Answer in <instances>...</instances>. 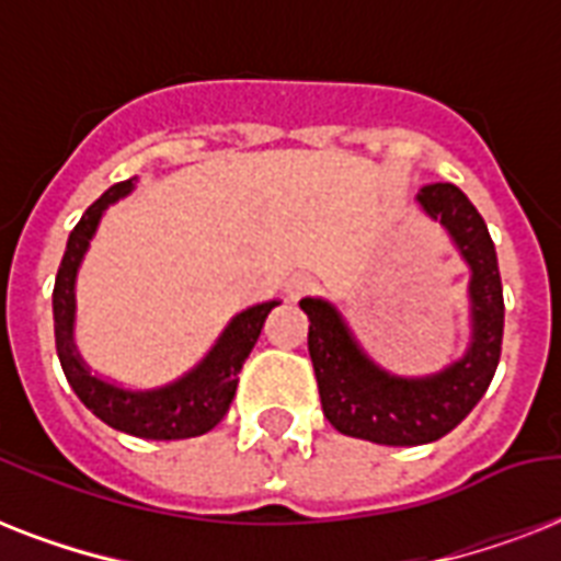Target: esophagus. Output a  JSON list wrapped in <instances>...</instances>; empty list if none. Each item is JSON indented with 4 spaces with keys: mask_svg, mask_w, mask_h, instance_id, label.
I'll return each mask as SVG.
<instances>
[{
    "mask_svg": "<svg viewBox=\"0 0 561 561\" xmlns=\"http://www.w3.org/2000/svg\"><path fill=\"white\" fill-rule=\"evenodd\" d=\"M317 290V279L314 276H308V273H299L294 279L288 282V297L290 299H302L306 294H314Z\"/></svg>",
    "mask_w": 561,
    "mask_h": 561,
    "instance_id": "obj_1",
    "label": "esophagus"
}]
</instances>
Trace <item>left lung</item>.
<instances>
[{
  "instance_id": "8db88e82",
  "label": "left lung",
  "mask_w": 561,
  "mask_h": 561,
  "mask_svg": "<svg viewBox=\"0 0 561 561\" xmlns=\"http://www.w3.org/2000/svg\"><path fill=\"white\" fill-rule=\"evenodd\" d=\"M416 203L471 273V343L462 358L431 375H392L360 350L329 299H299L325 419L341 434L378 445H425L454 431L489 390L504 341V288L486 220L454 183L422 186Z\"/></svg>"
}]
</instances>
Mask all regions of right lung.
<instances>
[{
  "label": "right lung",
  "mask_w": 561,
  "mask_h": 561,
  "mask_svg": "<svg viewBox=\"0 0 561 561\" xmlns=\"http://www.w3.org/2000/svg\"><path fill=\"white\" fill-rule=\"evenodd\" d=\"M134 186L136 178L110 186L69 232L64 262L57 267L55 294H51L57 358L75 396L110 427L142 439H188L206 434L227 416L229 404L236 399L238 373L244 367L247 355L253 352L267 314L279 306V299L259 302L232 317L201 364L180 375L178 381L151 390H130L92 373L75 350V279L104 209L110 203L127 197Z\"/></svg>",
  "instance_id": "right-lung-1"
}]
</instances>
